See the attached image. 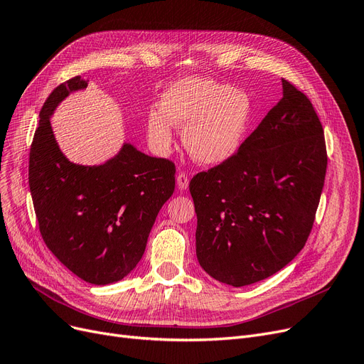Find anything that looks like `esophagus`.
Returning <instances> with one entry per match:
<instances>
[{"label":"esophagus","instance_id":"34e87169","mask_svg":"<svg viewBox=\"0 0 364 364\" xmlns=\"http://www.w3.org/2000/svg\"><path fill=\"white\" fill-rule=\"evenodd\" d=\"M177 186L180 191H186V188L188 187V177L186 176V173H178L177 176Z\"/></svg>","mask_w":364,"mask_h":364}]
</instances>
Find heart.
I'll return each mask as SVG.
<instances>
[{
    "label": "heart",
    "mask_w": 364,
    "mask_h": 364,
    "mask_svg": "<svg viewBox=\"0 0 364 364\" xmlns=\"http://www.w3.org/2000/svg\"><path fill=\"white\" fill-rule=\"evenodd\" d=\"M252 119L248 93L211 78H183L162 95L147 117V135L156 153L173 146V124L184 126L183 144L195 161L220 165L240 150Z\"/></svg>",
    "instance_id": "obj_1"
}]
</instances>
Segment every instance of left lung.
<instances>
[{"instance_id":"8db88e82","label":"left lung","mask_w":364,"mask_h":364,"mask_svg":"<svg viewBox=\"0 0 364 364\" xmlns=\"http://www.w3.org/2000/svg\"><path fill=\"white\" fill-rule=\"evenodd\" d=\"M327 168L321 122L282 78V98L229 161L192 178L196 257L242 287L281 271L306 244Z\"/></svg>"}]
</instances>
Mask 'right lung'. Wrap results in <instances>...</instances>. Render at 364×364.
<instances>
[{
  "label": "right lung",
  "instance_id": "right-lung-1",
  "mask_svg": "<svg viewBox=\"0 0 364 364\" xmlns=\"http://www.w3.org/2000/svg\"><path fill=\"white\" fill-rule=\"evenodd\" d=\"M87 82L73 77L46 100L29 153V191L43 240L56 259L86 282L120 281L144 255L162 205L176 188V165L124 143L102 165L70 162L50 117Z\"/></svg>",
  "mask_w": 364,
  "mask_h": 364
}]
</instances>
